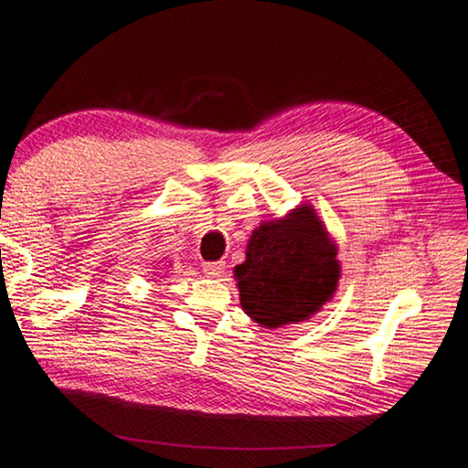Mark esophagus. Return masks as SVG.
<instances>
[{
    "label": "esophagus",
    "instance_id": "34e87169",
    "mask_svg": "<svg viewBox=\"0 0 468 468\" xmlns=\"http://www.w3.org/2000/svg\"><path fill=\"white\" fill-rule=\"evenodd\" d=\"M204 273L207 277H220L225 273V261H214V262H204Z\"/></svg>",
    "mask_w": 468,
    "mask_h": 468
}]
</instances>
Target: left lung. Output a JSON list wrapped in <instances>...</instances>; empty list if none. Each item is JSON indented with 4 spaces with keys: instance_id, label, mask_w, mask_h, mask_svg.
<instances>
[{
    "instance_id": "1",
    "label": "left lung",
    "mask_w": 468,
    "mask_h": 468,
    "mask_svg": "<svg viewBox=\"0 0 468 468\" xmlns=\"http://www.w3.org/2000/svg\"><path fill=\"white\" fill-rule=\"evenodd\" d=\"M336 243L311 206L254 229L246 261L235 267L243 311L269 330L322 311L336 292Z\"/></svg>"
}]
</instances>
